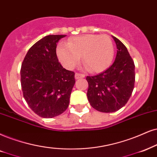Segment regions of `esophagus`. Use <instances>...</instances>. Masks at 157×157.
<instances>
[{
	"instance_id": "34e87169",
	"label": "esophagus",
	"mask_w": 157,
	"mask_h": 157,
	"mask_svg": "<svg viewBox=\"0 0 157 157\" xmlns=\"http://www.w3.org/2000/svg\"><path fill=\"white\" fill-rule=\"evenodd\" d=\"M75 79H76V80H77V79L83 78V77H85V75L79 74V73H75Z\"/></svg>"
}]
</instances>
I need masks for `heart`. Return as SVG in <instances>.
Listing matches in <instances>:
<instances>
[{
    "instance_id": "1",
    "label": "heart",
    "mask_w": 157,
    "mask_h": 157,
    "mask_svg": "<svg viewBox=\"0 0 157 157\" xmlns=\"http://www.w3.org/2000/svg\"><path fill=\"white\" fill-rule=\"evenodd\" d=\"M57 56L63 66L72 69L80 61L89 71L98 72L109 67L114 57V45L106 35H84L61 42L56 48Z\"/></svg>"
}]
</instances>
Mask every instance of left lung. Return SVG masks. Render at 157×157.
<instances>
[{
    "label": "left lung",
    "instance_id": "left-lung-1",
    "mask_svg": "<svg viewBox=\"0 0 157 157\" xmlns=\"http://www.w3.org/2000/svg\"><path fill=\"white\" fill-rule=\"evenodd\" d=\"M112 38L117 48L114 63L104 72L86 77L89 103L95 109L105 113L117 112L127 104L136 77L133 60L125 45L117 37Z\"/></svg>",
    "mask_w": 157,
    "mask_h": 157
}]
</instances>
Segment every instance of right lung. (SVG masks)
Returning <instances> with one entry per match:
<instances>
[{
	"mask_svg": "<svg viewBox=\"0 0 157 157\" xmlns=\"http://www.w3.org/2000/svg\"><path fill=\"white\" fill-rule=\"evenodd\" d=\"M64 35L43 37L32 46L21 64V85L28 106L38 116L52 118L68 108L75 73L63 68L56 44Z\"/></svg>",
	"mask_w": 157,
	"mask_h": 157,
	"instance_id": "1",
	"label": "right lung"
}]
</instances>
